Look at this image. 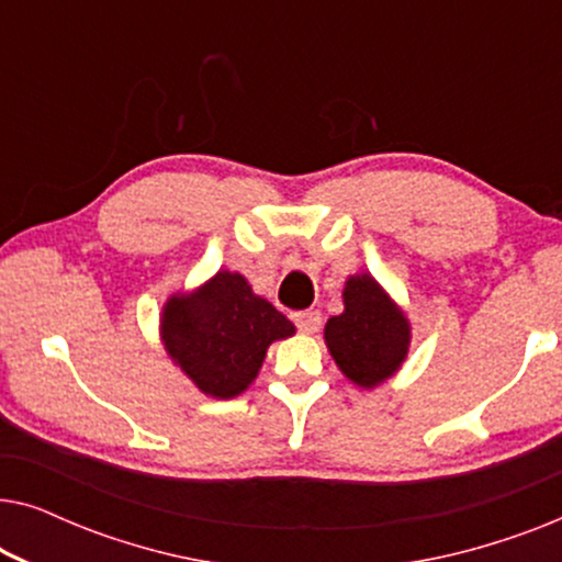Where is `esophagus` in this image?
I'll return each mask as SVG.
<instances>
[{
    "mask_svg": "<svg viewBox=\"0 0 562 562\" xmlns=\"http://www.w3.org/2000/svg\"><path fill=\"white\" fill-rule=\"evenodd\" d=\"M296 327L306 335H314L322 327V314L317 310H306V312H296L294 314Z\"/></svg>",
    "mask_w": 562,
    "mask_h": 562,
    "instance_id": "esophagus-1",
    "label": "esophagus"
}]
</instances>
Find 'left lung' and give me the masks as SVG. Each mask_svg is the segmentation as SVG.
I'll list each match as a JSON object with an SVG mask.
<instances>
[{"mask_svg":"<svg viewBox=\"0 0 562 562\" xmlns=\"http://www.w3.org/2000/svg\"><path fill=\"white\" fill-rule=\"evenodd\" d=\"M342 304V314L329 317L325 325L329 356L356 386H381L409 352V319L371 273L345 281Z\"/></svg>","mask_w":562,"mask_h":562,"instance_id":"8db88e82","label":"left lung"}]
</instances>
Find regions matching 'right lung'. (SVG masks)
Masks as SVG:
<instances>
[{
  "label": "right lung",
  "instance_id": "add662e5",
  "mask_svg": "<svg viewBox=\"0 0 562 562\" xmlns=\"http://www.w3.org/2000/svg\"><path fill=\"white\" fill-rule=\"evenodd\" d=\"M294 333L296 327L233 271H217L189 294H173L160 314L166 352L214 398L240 396L256 381L268 345Z\"/></svg>",
  "mask_w": 562,
  "mask_h": 562
}]
</instances>
